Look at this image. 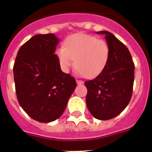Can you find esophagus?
Returning a JSON list of instances; mask_svg holds the SVG:
<instances>
[{"label": "esophagus", "instance_id": "34e87169", "mask_svg": "<svg viewBox=\"0 0 152 152\" xmlns=\"http://www.w3.org/2000/svg\"><path fill=\"white\" fill-rule=\"evenodd\" d=\"M76 81H77V84H78V85H80V84H84V81H83V80H76Z\"/></svg>", "mask_w": 152, "mask_h": 152}]
</instances>
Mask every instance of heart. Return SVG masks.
Wrapping results in <instances>:
<instances>
[{
    "instance_id": "b5f03b06",
    "label": "heart",
    "mask_w": 152,
    "mask_h": 152,
    "mask_svg": "<svg viewBox=\"0 0 152 152\" xmlns=\"http://www.w3.org/2000/svg\"><path fill=\"white\" fill-rule=\"evenodd\" d=\"M110 52L104 40L92 35L76 33L65 39L64 47L56 50V56L64 72H68L75 64L78 73L87 78H94L106 68Z\"/></svg>"
}]
</instances>
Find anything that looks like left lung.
<instances>
[{"label": "left lung", "instance_id": "obj_1", "mask_svg": "<svg viewBox=\"0 0 152 152\" xmlns=\"http://www.w3.org/2000/svg\"><path fill=\"white\" fill-rule=\"evenodd\" d=\"M104 34L110 47L107 66L94 79L85 81L86 103L94 117L107 120L121 113L132 95L135 64L128 48L108 31Z\"/></svg>", "mask_w": 152, "mask_h": 152}]
</instances>
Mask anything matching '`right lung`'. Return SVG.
I'll return each mask as SVG.
<instances>
[{"instance_id":"obj_1","label":"right lung","mask_w":152,"mask_h":152,"mask_svg":"<svg viewBox=\"0 0 152 152\" xmlns=\"http://www.w3.org/2000/svg\"><path fill=\"white\" fill-rule=\"evenodd\" d=\"M59 39L55 34H39L20 48L13 64L19 103L32 119L50 123L60 117L77 84L61 72L55 51Z\"/></svg>"}]
</instances>
